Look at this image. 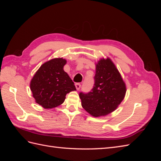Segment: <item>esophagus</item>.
Listing matches in <instances>:
<instances>
[{
    "mask_svg": "<svg viewBox=\"0 0 161 161\" xmlns=\"http://www.w3.org/2000/svg\"><path fill=\"white\" fill-rule=\"evenodd\" d=\"M80 83H76L75 84V87H76V90H78L79 91V89H80Z\"/></svg>",
    "mask_w": 161,
    "mask_h": 161,
    "instance_id": "34e87169",
    "label": "esophagus"
}]
</instances>
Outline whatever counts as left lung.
<instances>
[{
    "mask_svg": "<svg viewBox=\"0 0 161 161\" xmlns=\"http://www.w3.org/2000/svg\"><path fill=\"white\" fill-rule=\"evenodd\" d=\"M95 84L88 93L79 94L81 105L92 116H105L114 111L124 99L126 86L109 58L96 63Z\"/></svg>",
    "mask_w": 161,
    "mask_h": 161,
    "instance_id": "left-lung-1",
    "label": "left lung"
}]
</instances>
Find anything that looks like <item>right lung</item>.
<instances>
[{
  "mask_svg": "<svg viewBox=\"0 0 161 161\" xmlns=\"http://www.w3.org/2000/svg\"><path fill=\"white\" fill-rule=\"evenodd\" d=\"M66 60L56 58L40 67L30 82V89L37 104L44 109L60 105L70 92L76 87L69 75L64 70Z\"/></svg>",
  "mask_w": 161,
  "mask_h": 161,
  "instance_id": "obj_1",
  "label": "right lung"
}]
</instances>
